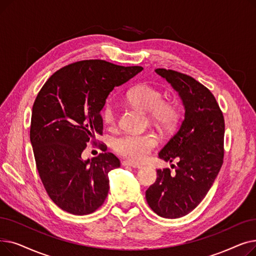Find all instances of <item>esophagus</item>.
Listing matches in <instances>:
<instances>
[{"label":"esophagus","instance_id":"1","mask_svg":"<svg viewBox=\"0 0 256 256\" xmlns=\"http://www.w3.org/2000/svg\"><path fill=\"white\" fill-rule=\"evenodd\" d=\"M122 165H124V166H130V167L136 168V169H140V168H142V166H141V165H139V164H135V163H132V162H130V160H124V162H122Z\"/></svg>","mask_w":256,"mask_h":256}]
</instances>
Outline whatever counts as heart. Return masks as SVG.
Masks as SVG:
<instances>
[{"label": "heart", "mask_w": 256, "mask_h": 256, "mask_svg": "<svg viewBox=\"0 0 256 256\" xmlns=\"http://www.w3.org/2000/svg\"><path fill=\"white\" fill-rule=\"evenodd\" d=\"M128 102L138 109L150 113L154 124L170 128L178 120V110L172 104L164 102V94L158 88L148 85H137L126 94ZM104 122L113 126L116 124V110L112 102H106L102 111ZM158 145V138L152 132L124 134L114 141L115 152L132 162H143Z\"/></svg>", "instance_id": "b5f03b06"}]
</instances>
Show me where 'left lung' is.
Returning <instances> with one entry per match:
<instances>
[{
    "instance_id": "1",
    "label": "left lung",
    "mask_w": 256,
    "mask_h": 256,
    "mask_svg": "<svg viewBox=\"0 0 256 256\" xmlns=\"http://www.w3.org/2000/svg\"><path fill=\"white\" fill-rule=\"evenodd\" d=\"M178 96L184 106V118L176 134L158 152L172 163L156 170V180L145 193L146 201L158 216L176 219L192 212L208 194L223 164L224 117L212 93L184 74L158 68Z\"/></svg>"
}]
</instances>
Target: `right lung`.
Listing matches in <instances>:
<instances>
[{
    "instance_id": "1",
    "label": "right lung",
    "mask_w": 256,
    "mask_h": 256,
    "mask_svg": "<svg viewBox=\"0 0 256 256\" xmlns=\"http://www.w3.org/2000/svg\"><path fill=\"white\" fill-rule=\"evenodd\" d=\"M142 70L78 61L57 70L37 94L30 140L40 180L61 210L83 216L104 204L110 188L108 173L120 167V160L104 150L84 160L82 152L102 134L100 111L110 92Z\"/></svg>"
}]
</instances>
